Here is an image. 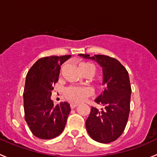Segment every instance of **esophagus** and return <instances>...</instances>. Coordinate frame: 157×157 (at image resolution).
Returning a JSON list of instances; mask_svg holds the SVG:
<instances>
[{
	"instance_id": "obj_1",
	"label": "esophagus",
	"mask_w": 157,
	"mask_h": 157,
	"mask_svg": "<svg viewBox=\"0 0 157 157\" xmlns=\"http://www.w3.org/2000/svg\"><path fill=\"white\" fill-rule=\"evenodd\" d=\"M78 103H70V107L72 108V109H74V108L76 107L77 106H78Z\"/></svg>"
}]
</instances>
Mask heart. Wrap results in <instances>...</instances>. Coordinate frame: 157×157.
Returning <instances> with one entry per match:
<instances>
[{
  "instance_id": "heart-1",
  "label": "heart",
  "mask_w": 157,
  "mask_h": 157,
  "mask_svg": "<svg viewBox=\"0 0 157 157\" xmlns=\"http://www.w3.org/2000/svg\"><path fill=\"white\" fill-rule=\"evenodd\" d=\"M79 69L83 75L95 72V67L90 62H82L79 64ZM92 94V90L88 87L69 86L64 90V95L69 101L72 103H81Z\"/></svg>"
}]
</instances>
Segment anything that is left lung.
Segmentation results:
<instances>
[{
	"mask_svg": "<svg viewBox=\"0 0 157 157\" xmlns=\"http://www.w3.org/2000/svg\"><path fill=\"white\" fill-rule=\"evenodd\" d=\"M79 56L94 59L103 68V84L106 83V88L95 100L103 108L92 106L85 125L92 139L100 143H110L121 136L128 119L132 94L128 73L119 60L109 56Z\"/></svg>",
	"mask_w": 157,
	"mask_h": 157,
	"instance_id": "left-lung-1",
	"label": "left lung"
}]
</instances>
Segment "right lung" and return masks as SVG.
<instances>
[{"label":"right lung","instance_id":"1","mask_svg":"<svg viewBox=\"0 0 157 157\" xmlns=\"http://www.w3.org/2000/svg\"><path fill=\"white\" fill-rule=\"evenodd\" d=\"M70 56L42 57L27 73L23 92L25 120L37 138H54L65 128L70 106L67 102L54 105L51 97L53 86L58 82L60 66Z\"/></svg>","mask_w":157,"mask_h":157}]
</instances>
